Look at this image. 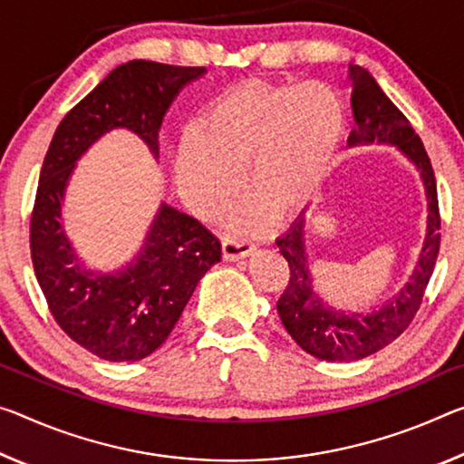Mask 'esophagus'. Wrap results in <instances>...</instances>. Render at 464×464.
<instances>
[{
	"label": "esophagus",
	"instance_id": "34e87169",
	"mask_svg": "<svg viewBox=\"0 0 464 464\" xmlns=\"http://www.w3.org/2000/svg\"><path fill=\"white\" fill-rule=\"evenodd\" d=\"M256 252V246L249 244L247 239L244 237H235V235H227L223 239V256L225 260H241V258H247L249 254Z\"/></svg>",
	"mask_w": 464,
	"mask_h": 464
}]
</instances>
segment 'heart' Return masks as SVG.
<instances>
[{
  "instance_id": "heart-1",
  "label": "heart",
  "mask_w": 464,
  "mask_h": 464,
  "mask_svg": "<svg viewBox=\"0 0 464 464\" xmlns=\"http://www.w3.org/2000/svg\"><path fill=\"white\" fill-rule=\"evenodd\" d=\"M344 134L343 102L320 82L229 88L204 109L198 138L183 140L179 188L202 217H217L239 189L252 194L235 217L241 231L262 223L266 208L285 217L322 188Z\"/></svg>"
}]
</instances>
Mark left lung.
Instances as JSON below:
<instances>
[{"label": "left lung", "instance_id": "left-lung-1", "mask_svg": "<svg viewBox=\"0 0 464 464\" xmlns=\"http://www.w3.org/2000/svg\"><path fill=\"white\" fill-rule=\"evenodd\" d=\"M353 86V128L349 146L391 144L407 157L421 175L428 198V233L409 281L402 289L370 312L341 310L328 305L314 289L310 258L305 252V210L289 231L276 239V246L289 262V285L278 299L276 310L283 326L301 349L324 362H357L384 349L399 338L413 322L421 305L425 286L436 266L440 252V212L438 189L428 152L394 102L386 97L367 70L349 63Z\"/></svg>", "mask_w": 464, "mask_h": 464}]
</instances>
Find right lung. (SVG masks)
<instances>
[{
  "instance_id": "right-lung-1",
  "label": "right lung",
  "mask_w": 464,
  "mask_h": 464,
  "mask_svg": "<svg viewBox=\"0 0 464 464\" xmlns=\"http://www.w3.org/2000/svg\"><path fill=\"white\" fill-rule=\"evenodd\" d=\"M204 73L146 60L117 65L63 117L43 160L31 217L36 281L63 333L105 362H140L167 341L196 285L220 262V241L163 202L131 262L113 272L92 270L63 231L65 189L78 160L111 130H130L159 159L169 107Z\"/></svg>"
}]
</instances>
